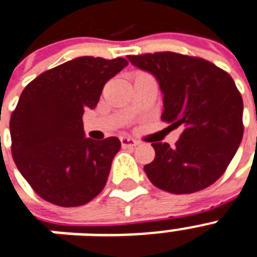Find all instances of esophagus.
Returning a JSON list of instances; mask_svg holds the SVG:
<instances>
[{
	"label": "esophagus",
	"instance_id": "1",
	"mask_svg": "<svg viewBox=\"0 0 257 257\" xmlns=\"http://www.w3.org/2000/svg\"><path fill=\"white\" fill-rule=\"evenodd\" d=\"M120 143H122L123 147H135L138 145V142H137L134 138L127 137V135H122V137H120Z\"/></svg>",
	"mask_w": 257,
	"mask_h": 257
}]
</instances>
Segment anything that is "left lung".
<instances>
[{"mask_svg": "<svg viewBox=\"0 0 257 257\" xmlns=\"http://www.w3.org/2000/svg\"><path fill=\"white\" fill-rule=\"evenodd\" d=\"M127 59L158 81L161 119L184 128L174 147L151 143L156 158L145 165L149 180L174 194L208 188L225 172L242 139V97L233 79L209 61L181 53Z\"/></svg>", "mask_w": 257, "mask_h": 257, "instance_id": "1", "label": "left lung"}]
</instances>
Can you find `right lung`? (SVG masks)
Returning a JSON list of instances; mask_svg holds the SVG:
<instances>
[{
    "mask_svg": "<svg viewBox=\"0 0 257 257\" xmlns=\"http://www.w3.org/2000/svg\"><path fill=\"white\" fill-rule=\"evenodd\" d=\"M127 64L122 57H76L41 73L21 93L11 116L12 156L48 202L80 206L104 188L120 141L85 138L83 114Z\"/></svg>",
    "mask_w": 257,
    "mask_h": 257,
    "instance_id": "1",
    "label": "right lung"
}]
</instances>
